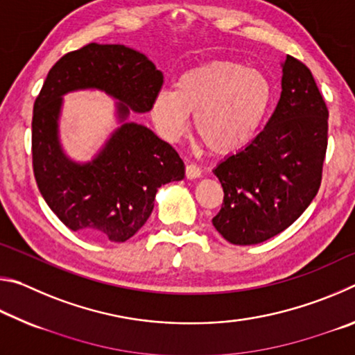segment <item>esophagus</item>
<instances>
[{
    "mask_svg": "<svg viewBox=\"0 0 355 355\" xmlns=\"http://www.w3.org/2000/svg\"><path fill=\"white\" fill-rule=\"evenodd\" d=\"M200 177H202V171H200L199 166H196V164L186 166V178L196 180V178H200Z\"/></svg>",
    "mask_w": 355,
    "mask_h": 355,
    "instance_id": "obj_1",
    "label": "esophagus"
}]
</instances>
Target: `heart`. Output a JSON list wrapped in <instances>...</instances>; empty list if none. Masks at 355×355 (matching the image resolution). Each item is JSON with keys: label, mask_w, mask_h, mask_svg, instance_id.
<instances>
[{"label": "heart", "mask_w": 355, "mask_h": 355, "mask_svg": "<svg viewBox=\"0 0 355 355\" xmlns=\"http://www.w3.org/2000/svg\"><path fill=\"white\" fill-rule=\"evenodd\" d=\"M274 87L263 71L233 61H213L183 71L175 87L161 89L152 117L166 139L177 141L189 127L214 153L228 155L248 146L271 110Z\"/></svg>", "instance_id": "obj_1"}]
</instances>
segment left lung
<instances>
[{
    "mask_svg": "<svg viewBox=\"0 0 355 355\" xmlns=\"http://www.w3.org/2000/svg\"><path fill=\"white\" fill-rule=\"evenodd\" d=\"M327 119L311 71L286 56L280 100L266 127L213 171L224 189L213 225L228 243L266 241L307 209L321 184Z\"/></svg>",
    "mask_w": 355,
    "mask_h": 355,
    "instance_id": "obj_1",
    "label": "left lung"
}]
</instances>
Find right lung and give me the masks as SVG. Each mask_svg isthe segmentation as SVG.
Segmentation results:
<instances>
[{"label":"right lung","instance_id":"obj_1","mask_svg":"<svg viewBox=\"0 0 355 355\" xmlns=\"http://www.w3.org/2000/svg\"><path fill=\"white\" fill-rule=\"evenodd\" d=\"M161 86V70L125 45L89 44L48 71L33 111V167L42 197L70 230L127 241L152 214L158 188L184 178L175 148L128 120L152 110ZM87 88L116 100L119 127L91 162L78 164L63 152L58 119L63 95Z\"/></svg>","mask_w":355,"mask_h":355}]
</instances>
